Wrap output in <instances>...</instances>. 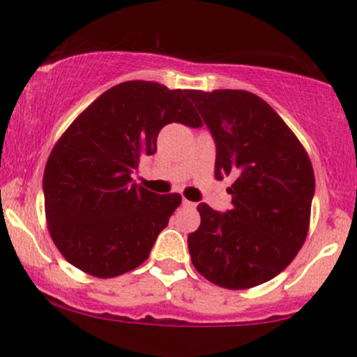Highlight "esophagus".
I'll return each instance as SVG.
<instances>
[{
    "label": "esophagus",
    "mask_w": 357,
    "mask_h": 357,
    "mask_svg": "<svg viewBox=\"0 0 357 357\" xmlns=\"http://www.w3.org/2000/svg\"><path fill=\"white\" fill-rule=\"evenodd\" d=\"M183 206H184V208H195L196 203H192V202H190V199L183 198Z\"/></svg>",
    "instance_id": "34e87169"
}]
</instances>
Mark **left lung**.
<instances>
[{
	"label": "left lung",
	"instance_id": "obj_1",
	"mask_svg": "<svg viewBox=\"0 0 357 357\" xmlns=\"http://www.w3.org/2000/svg\"><path fill=\"white\" fill-rule=\"evenodd\" d=\"M216 142L215 178L231 176V210L198 204L191 261L211 284L252 289L289 267L309 233L315 190L305 147L264 99L247 90H190Z\"/></svg>",
	"mask_w": 357,
	"mask_h": 357
}]
</instances>
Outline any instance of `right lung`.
I'll list each match as a JSON object with an SVG mask.
<instances>
[{
  "mask_svg": "<svg viewBox=\"0 0 357 357\" xmlns=\"http://www.w3.org/2000/svg\"><path fill=\"white\" fill-rule=\"evenodd\" d=\"M188 90L146 80L114 85L61 134L43 173L50 236L68 264L112 278L147 260L181 195H155L130 173L166 124L202 127Z\"/></svg>",
  "mask_w": 357,
  "mask_h": 357,
  "instance_id": "1",
  "label": "right lung"
}]
</instances>
